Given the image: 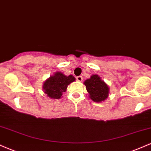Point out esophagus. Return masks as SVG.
Returning a JSON list of instances; mask_svg holds the SVG:
<instances>
[{
    "instance_id": "obj_1",
    "label": "esophagus",
    "mask_w": 151,
    "mask_h": 151,
    "mask_svg": "<svg viewBox=\"0 0 151 151\" xmlns=\"http://www.w3.org/2000/svg\"><path fill=\"white\" fill-rule=\"evenodd\" d=\"M76 79H77V81H82L83 78H82V77H81V76H77V77H76Z\"/></svg>"
}]
</instances>
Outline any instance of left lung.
<instances>
[{"instance_id": "obj_1", "label": "left lung", "mask_w": 151, "mask_h": 151, "mask_svg": "<svg viewBox=\"0 0 151 151\" xmlns=\"http://www.w3.org/2000/svg\"><path fill=\"white\" fill-rule=\"evenodd\" d=\"M89 94V97L95 102H100L108 97L109 86L97 74H93L84 83Z\"/></svg>"}]
</instances>
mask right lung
I'll return each mask as SVG.
<instances>
[{"instance_id": "add662e5", "label": "right lung", "mask_w": 151, "mask_h": 151, "mask_svg": "<svg viewBox=\"0 0 151 151\" xmlns=\"http://www.w3.org/2000/svg\"><path fill=\"white\" fill-rule=\"evenodd\" d=\"M74 81L75 78L72 75L67 77L62 72H58L45 81L43 89L47 96L58 99L65 92L67 86Z\"/></svg>"}]
</instances>
